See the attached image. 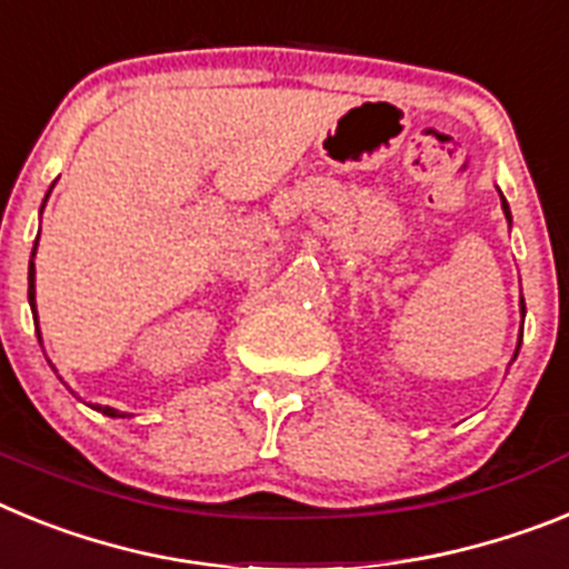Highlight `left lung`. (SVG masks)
<instances>
[{
	"label": "left lung",
	"mask_w": 569,
	"mask_h": 569,
	"mask_svg": "<svg viewBox=\"0 0 569 569\" xmlns=\"http://www.w3.org/2000/svg\"><path fill=\"white\" fill-rule=\"evenodd\" d=\"M501 206H503V214H507V220H510V206H507V200H503V194H501ZM521 312H527V309H523V300H521ZM518 349H521V340H518ZM518 355V352H516Z\"/></svg>",
	"instance_id": "8db88e82"
}]
</instances>
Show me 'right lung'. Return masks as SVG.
<instances>
[{"mask_svg":"<svg viewBox=\"0 0 569 569\" xmlns=\"http://www.w3.org/2000/svg\"><path fill=\"white\" fill-rule=\"evenodd\" d=\"M46 200H48V197H46ZM37 240H39V237H37ZM33 254H37V243H33ZM28 300H31L33 320H37V303H33V260H31V266H28ZM93 409H100L102 415H111V418H126V415H120L117 409H111V407H93Z\"/></svg>","mask_w":569,"mask_h":569,"instance_id":"1","label":"right lung"}]
</instances>
